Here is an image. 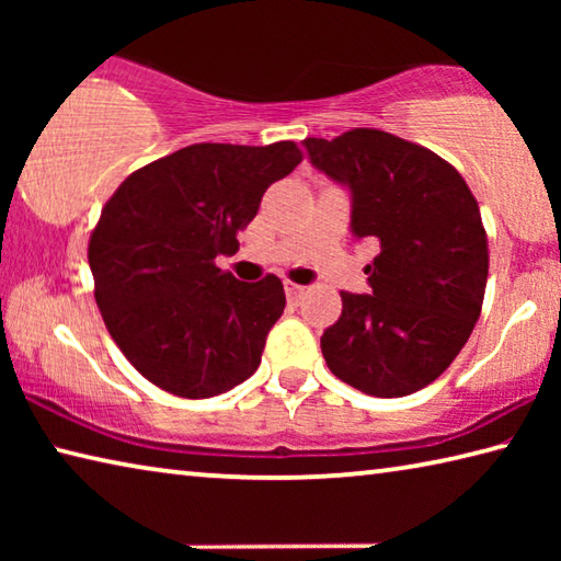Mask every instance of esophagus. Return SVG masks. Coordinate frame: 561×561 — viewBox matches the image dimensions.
<instances>
[{
	"instance_id": "34e87169",
	"label": "esophagus",
	"mask_w": 561,
	"mask_h": 561,
	"mask_svg": "<svg viewBox=\"0 0 561 561\" xmlns=\"http://www.w3.org/2000/svg\"><path fill=\"white\" fill-rule=\"evenodd\" d=\"M284 291H287V297L291 301H297L304 294V287H299V284H294V282H284Z\"/></svg>"
}]
</instances>
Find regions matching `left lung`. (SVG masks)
Listing matches in <instances>:
<instances>
[{
  "mask_svg": "<svg viewBox=\"0 0 561 561\" xmlns=\"http://www.w3.org/2000/svg\"><path fill=\"white\" fill-rule=\"evenodd\" d=\"M309 163L348 190L351 234L371 240L368 294L341 291L321 336L331 374L368 396L433 383L470 339L488 284L480 207L458 170L391 133L307 138Z\"/></svg>",
  "mask_w": 561,
  "mask_h": 561,
  "instance_id": "1",
  "label": "left lung"
}]
</instances>
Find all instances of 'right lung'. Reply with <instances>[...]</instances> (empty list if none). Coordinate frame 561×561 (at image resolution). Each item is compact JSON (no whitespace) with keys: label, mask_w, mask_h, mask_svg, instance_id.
I'll return each instance as SVG.
<instances>
[{"label":"right lung","mask_w":561,"mask_h":561,"mask_svg":"<svg viewBox=\"0 0 561 561\" xmlns=\"http://www.w3.org/2000/svg\"><path fill=\"white\" fill-rule=\"evenodd\" d=\"M301 163L297 144H197L121 183L89 242L96 304L138 374L180 398H213L257 371L284 287L215 267L272 183Z\"/></svg>","instance_id":"add662e5"}]
</instances>
